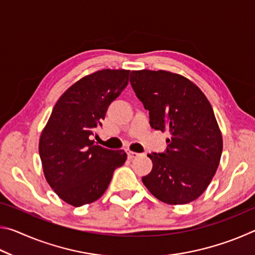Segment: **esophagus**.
Here are the masks:
<instances>
[{"instance_id": "34e87169", "label": "esophagus", "mask_w": 255, "mask_h": 255, "mask_svg": "<svg viewBox=\"0 0 255 255\" xmlns=\"http://www.w3.org/2000/svg\"><path fill=\"white\" fill-rule=\"evenodd\" d=\"M137 156H139V153H136V152H131V150H129L128 152V157L130 158V159H132V158H135V157H137Z\"/></svg>"}]
</instances>
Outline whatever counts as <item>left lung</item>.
Instances as JSON below:
<instances>
[{
  "label": "left lung",
  "instance_id": "8db88e82",
  "mask_svg": "<svg viewBox=\"0 0 255 255\" xmlns=\"http://www.w3.org/2000/svg\"><path fill=\"white\" fill-rule=\"evenodd\" d=\"M130 84L149 111L155 130L169 131L163 153H150L153 169L143 176L165 204L184 205L202 195L221 161L223 138L209 101L185 77L166 71H132Z\"/></svg>",
  "mask_w": 255,
  "mask_h": 255
}]
</instances>
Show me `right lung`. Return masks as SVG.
Returning <instances> with one entry per match:
<instances>
[{"label":"right lung","instance_id":"1","mask_svg":"<svg viewBox=\"0 0 255 255\" xmlns=\"http://www.w3.org/2000/svg\"><path fill=\"white\" fill-rule=\"evenodd\" d=\"M129 71L102 70L81 79L59 98L41 132L45 178L60 199L81 207L99 199L126 162L123 149L99 146L91 137L110 103L128 84Z\"/></svg>","mask_w":255,"mask_h":255}]
</instances>
